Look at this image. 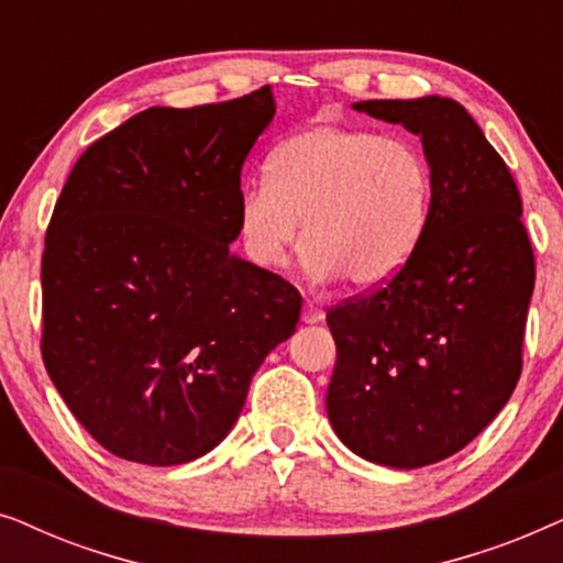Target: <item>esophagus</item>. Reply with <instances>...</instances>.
<instances>
[{"label":"esophagus","mask_w":563,"mask_h":563,"mask_svg":"<svg viewBox=\"0 0 563 563\" xmlns=\"http://www.w3.org/2000/svg\"><path fill=\"white\" fill-rule=\"evenodd\" d=\"M322 318H325V312H322V307L307 302L305 310H302V320L305 322H320Z\"/></svg>","instance_id":"34e87169"}]
</instances>
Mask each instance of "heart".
I'll return each mask as SVG.
<instances>
[{
  "mask_svg": "<svg viewBox=\"0 0 563 563\" xmlns=\"http://www.w3.org/2000/svg\"><path fill=\"white\" fill-rule=\"evenodd\" d=\"M433 202V172L420 145L382 130L305 128L268 158V179L238 199V228L253 264L287 261L305 220V268L372 291L395 282L420 249Z\"/></svg>",
  "mask_w": 563,
  "mask_h": 563,
  "instance_id": "b5f03b06",
  "label": "heart"
}]
</instances>
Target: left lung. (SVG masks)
Here are the masks:
<instances>
[{
	"instance_id": "8db88e82",
	"label": "left lung",
	"mask_w": 563,
	"mask_h": 563,
	"mask_svg": "<svg viewBox=\"0 0 563 563\" xmlns=\"http://www.w3.org/2000/svg\"><path fill=\"white\" fill-rule=\"evenodd\" d=\"M420 135L433 172L428 230L405 272L328 310V418L353 453L418 468L472 443L522 372L536 258L510 168L445 97L353 104Z\"/></svg>"
}]
</instances>
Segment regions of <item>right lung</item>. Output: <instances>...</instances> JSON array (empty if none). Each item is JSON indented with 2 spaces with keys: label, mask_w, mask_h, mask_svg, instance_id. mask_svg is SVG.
Wrapping results in <instances>:
<instances>
[{
  "label": "right lung",
  "mask_w": 563,
  "mask_h": 563,
  "mask_svg": "<svg viewBox=\"0 0 563 563\" xmlns=\"http://www.w3.org/2000/svg\"><path fill=\"white\" fill-rule=\"evenodd\" d=\"M272 89L151 107L89 145L53 207L41 353L74 418L114 456L176 466L212 451L302 297L230 253L241 172Z\"/></svg>",
  "instance_id": "1"
}]
</instances>
